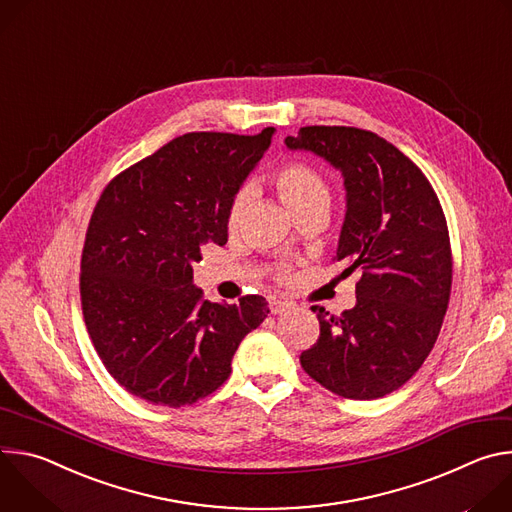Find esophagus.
<instances>
[{"mask_svg": "<svg viewBox=\"0 0 512 512\" xmlns=\"http://www.w3.org/2000/svg\"><path fill=\"white\" fill-rule=\"evenodd\" d=\"M269 308H271V314H283V312L289 310V304L283 302V300H271Z\"/></svg>", "mask_w": 512, "mask_h": 512, "instance_id": "obj_1", "label": "esophagus"}]
</instances>
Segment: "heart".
<instances>
[{"mask_svg":"<svg viewBox=\"0 0 512 512\" xmlns=\"http://www.w3.org/2000/svg\"><path fill=\"white\" fill-rule=\"evenodd\" d=\"M273 184H275L283 204L296 216H302V214L314 212V210L326 212V208L330 204V188H328L324 176L304 162H287V164L279 166L273 172ZM247 200H249L247 190H239L231 198L229 210H227V225L231 229H235L239 225L241 214L247 206ZM287 275H289L287 265L275 267L277 279H285Z\"/></svg>","mask_w":512,"mask_h":512,"instance_id":"obj_1","label":"heart"}]
</instances>
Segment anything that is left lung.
Listing matches in <instances>:
<instances>
[{
	"label": "left lung",
	"instance_id": "left-lung-1",
	"mask_svg": "<svg viewBox=\"0 0 512 512\" xmlns=\"http://www.w3.org/2000/svg\"><path fill=\"white\" fill-rule=\"evenodd\" d=\"M289 150H306L342 172L346 216L336 261L360 269L356 306L320 320L304 371L328 391L356 401L405 385L440 334L452 291L446 216L423 172L373 131L344 125L302 127Z\"/></svg>",
	"mask_w": 512,
	"mask_h": 512
}]
</instances>
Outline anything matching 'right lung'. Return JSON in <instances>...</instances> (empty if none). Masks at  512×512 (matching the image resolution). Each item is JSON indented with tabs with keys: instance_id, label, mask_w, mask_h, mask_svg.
I'll return each mask as SVG.
<instances>
[{
	"instance_id": "add662e5",
	"label": "right lung",
	"mask_w": 512,
	"mask_h": 512,
	"mask_svg": "<svg viewBox=\"0 0 512 512\" xmlns=\"http://www.w3.org/2000/svg\"><path fill=\"white\" fill-rule=\"evenodd\" d=\"M273 131L186 133L103 190L83 247L81 304L105 369L131 395L166 407L204 399L267 318L261 296L204 300L192 263L202 245L227 243L229 202Z\"/></svg>"
}]
</instances>
